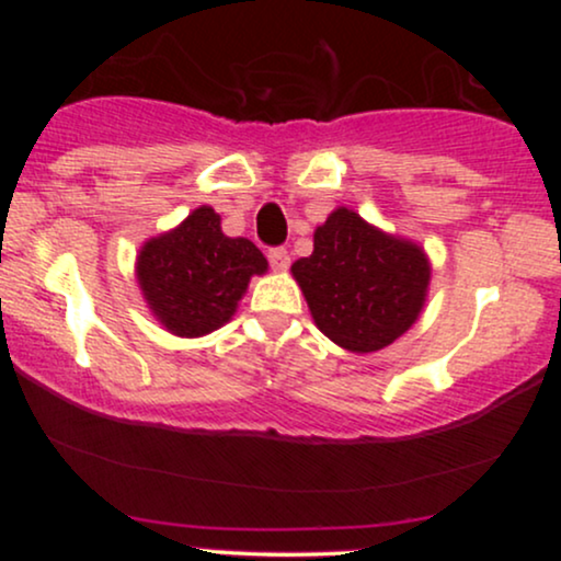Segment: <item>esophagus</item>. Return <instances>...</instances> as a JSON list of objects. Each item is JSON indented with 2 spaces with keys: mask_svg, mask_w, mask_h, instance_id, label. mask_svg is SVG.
<instances>
[{
  "mask_svg": "<svg viewBox=\"0 0 561 561\" xmlns=\"http://www.w3.org/2000/svg\"><path fill=\"white\" fill-rule=\"evenodd\" d=\"M268 263H272V268H276V272H285L289 266V253L285 248H272L268 250Z\"/></svg>",
  "mask_w": 561,
  "mask_h": 561,
  "instance_id": "1",
  "label": "esophagus"
}]
</instances>
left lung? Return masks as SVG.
<instances>
[{"label":"left lung","instance_id":"8db88e82","mask_svg":"<svg viewBox=\"0 0 561 561\" xmlns=\"http://www.w3.org/2000/svg\"><path fill=\"white\" fill-rule=\"evenodd\" d=\"M313 321L353 353L382 351L414 324L430 282L416 244L337 208L313 234V253L293 263Z\"/></svg>","mask_w":561,"mask_h":561}]
</instances>
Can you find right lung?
<instances>
[{"mask_svg":"<svg viewBox=\"0 0 561 561\" xmlns=\"http://www.w3.org/2000/svg\"><path fill=\"white\" fill-rule=\"evenodd\" d=\"M266 259L250 240H231L221 218L203 205L179 229L141 248L137 279L152 313L173 334L197 337L227 324Z\"/></svg>","mask_w":561,"mask_h":561,"instance_id":"right-lung-1","label":"right lung"}]
</instances>
